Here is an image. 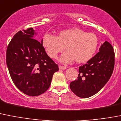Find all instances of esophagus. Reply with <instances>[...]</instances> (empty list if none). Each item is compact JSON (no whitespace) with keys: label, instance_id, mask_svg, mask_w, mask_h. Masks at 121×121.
Instances as JSON below:
<instances>
[{"label":"esophagus","instance_id":"1","mask_svg":"<svg viewBox=\"0 0 121 121\" xmlns=\"http://www.w3.org/2000/svg\"><path fill=\"white\" fill-rule=\"evenodd\" d=\"M59 69L60 70H65V69H67V67H65V66L59 65Z\"/></svg>","mask_w":121,"mask_h":121}]
</instances>
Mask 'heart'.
<instances>
[{
  "instance_id": "1",
  "label": "heart",
  "mask_w": 121,
  "mask_h": 121,
  "mask_svg": "<svg viewBox=\"0 0 121 121\" xmlns=\"http://www.w3.org/2000/svg\"><path fill=\"white\" fill-rule=\"evenodd\" d=\"M42 43L51 58H56L65 48L66 51L60 57L62 62L69 63L75 59L76 62L81 64L87 62L94 56L99 40L94 33L74 27L60 31L57 37L46 33L43 36Z\"/></svg>"
}]
</instances>
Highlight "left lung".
<instances>
[{"label": "left lung", "mask_w": 121, "mask_h": 121, "mask_svg": "<svg viewBox=\"0 0 121 121\" xmlns=\"http://www.w3.org/2000/svg\"><path fill=\"white\" fill-rule=\"evenodd\" d=\"M114 66V49L109 42L105 41L99 48V52L86 64L79 67L78 78L70 82V88L79 97H90L108 82Z\"/></svg>", "instance_id": "left-lung-1"}]
</instances>
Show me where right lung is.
Segmentation results:
<instances>
[{"mask_svg":"<svg viewBox=\"0 0 121 121\" xmlns=\"http://www.w3.org/2000/svg\"><path fill=\"white\" fill-rule=\"evenodd\" d=\"M33 28L17 32L7 46L6 62L11 79L17 88L29 96L48 90L58 65L48 56L36 39ZM36 39V38H35Z\"/></svg>","mask_w":121,"mask_h":121,"instance_id":"obj_1","label":"right lung"}]
</instances>
